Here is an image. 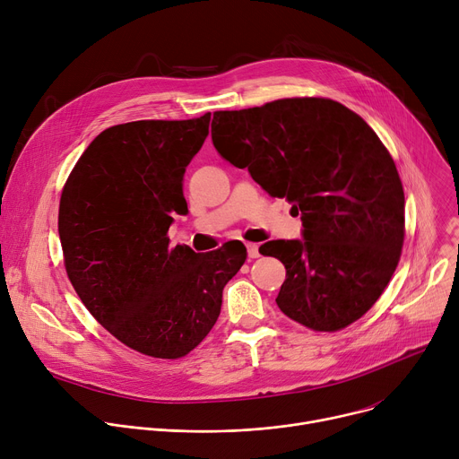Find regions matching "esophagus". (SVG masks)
Listing matches in <instances>:
<instances>
[{
	"label": "esophagus",
	"instance_id": "obj_1",
	"mask_svg": "<svg viewBox=\"0 0 459 459\" xmlns=\"http://www.w3.org/2000/svg\"><path fill=\"white\" fill-rule=\"evenodd\" d=\"M246 247H247V257H249V259H257V257H259V246H257V244L247 242Z\"/></svg>",
	"mask_w": 459,
	"mask_h": 459
}]
</instances>
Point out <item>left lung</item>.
<instances>
[{
  "label": "left lung",
  "mask_w": 459,
  "mask_h": 459,
  "mask_svg": "<svg viewBox=\"0 0 459 459\" xmlns=\"http://www.w3.org/2000/svg\"><path fill=\"white\" fill-rule=\"evenodd\" d=\"M212 140L222 159L300 212L302 238L259 247L286 268L281 312L316 332L363 317L404 238L401 178L374 129L339 101L282 98L213 113Z\"/></svg>",
  "instance_id": "left-lung-1"
}]
</instances>
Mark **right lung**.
Here are the masks:
<instances>
[{
    "instance_id": "add662e5",
    "label": "right lung",
    "mask_w": 459,
    "mask_h": 459,
    "mask_svg": "<svg viewBox=\"0 0 459 459\" xmlns=\"http://www.w3.org/2000/svg\"><path fill=\"white\" fill-rule=\"evenodd\" d=\"M193 120H138L101 131L60 198L65 270L91 316L126 346L178 359L210 333L222 290L246 261L240 240L210 253L169 246L186 215L182 180L210 133Z\"/></svg>"
}]
</instances>
